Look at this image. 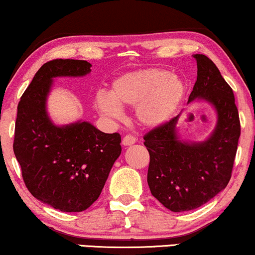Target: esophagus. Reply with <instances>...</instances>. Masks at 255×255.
I'll return each mask as SVG.
<instances>
[{
	"mask_svg": "<svg viewBox=\"0 0 255 255\" xmlns=\"http://www.w3.org/2000/svg\"><path fill=\"white\" fill-rule=\"evenodd\" d=\"M136 143V137L132 136V134H127V136L123 138V145L128 146V145H132Z\"/></svg>",
	"mask_w": 255,
	"mask_h": 255,
	"instance_id": "1",
	"label": "esophagus"
}]
</instances>
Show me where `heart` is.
Masks as SVG:
<instances>
[{
	"label": "heart",
	"mask_w": 255,
	"mask_h": 255,
	"mask_svg": "<svg viewBox=\"0 0 255 255\" xmlns=\"http://www.w3.org/2000/svg\"><path fill=\"white\" fill-rule=\"evenodd\" d=\"M185 86L175 75L163 69H143L123 75L112 85L111 95L99 93L97 109L104 115L119 118L122 107H134L136 118L145 128L168 122L180 106Z\"/></svg>",
	"instance_id": "obj_1"
}]
</instances>
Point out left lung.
Masks as SVG:
<instances>
[{
    "mask_svg": "<svg viewBox=\"0 0 255 255\" xmlns=\"http://www.w3.org/2000/svg\"><path fill=\"white\" fill-rule=\"evenodd\" d=\"M193 57L198 70L188 104L198 99L215 107L217 125L214 132L204 142L181 140L176 133V116L143 137L150 155V192L173 212L194 210L227 187L241 133L233 89L210 58Z\"/></svg>",
    "mask_w": 255,
    "mask_h": 255,
    "instance_id": "left-lung-1",
    "label": "left lung"
}]
</instances>
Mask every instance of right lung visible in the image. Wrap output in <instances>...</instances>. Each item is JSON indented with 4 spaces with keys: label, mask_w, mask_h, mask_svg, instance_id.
<instances>
[{
    "label": "right lung",
    "mask_w": 255,
    "mask_h": 255,
    "mask_svg": "<svg viewBox=\"0 0 255 255\" xmlns=\"http://www.w3.org/2000/svg\"><path fill=\"white\" fill-rule=\"evenodd\" d=\"M92 64L53 59L33 77L17 105L14 154L33 197L64 212L86 210L100 196L122 152L118 132L105 133L88 122L57 127L46 112L55 77L85 76Z\"/></svg>",
    "instance_id": "1"
}]
</instances>
